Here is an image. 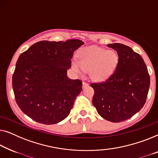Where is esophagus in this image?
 <instances>
[{"label":"esophagus","mask_w":158,"mask_h":158,"mask_svg":"<svg viewBox=\"0 0 158 158\" xmlns=\"http://www.w3.org/2000/svg\"><path fill=\"white\" fill-rule=\"evenodd\" d=\"M89 85L88 83H86L85 81H83V84H82V87L83 88H85L86 86H87Z\"/></svg>","instance_id":"1"}]
</instances>
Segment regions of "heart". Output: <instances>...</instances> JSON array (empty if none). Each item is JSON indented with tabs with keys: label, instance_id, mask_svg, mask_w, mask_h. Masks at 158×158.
Here are the masks:
<instances>
[{
	"label": "heart",
	"instance_id": "1",
	"mask_svg": "<svg viewBox=\"0 0 158 158\" xmlns=\"http://www.w3.org/2000/svg\"><path fill=\"white\" fill-rule=\"evenodd\" d=\"M79 62L73 61L75 72L82 74L90 71V77L94 81H102L112 74L118 62L114 51L98 47L84 48L79 53Z\"/></svg>",
	"mask_w": 158,
	"mask_h": 158
}]
</instances>
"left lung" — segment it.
Instances as JSON below:
<instances>
[{
	"label": "left lung",
	"mask_w": 158,
	"mask_h": 158,
	"mask_svg": "<svg viewBox=\"0 0 158 158\" xmlns=\"http://www.w3.org/2000/svg\"><path fill=\"white\" fill-rule=\"evenodd\" d=\"M117 51L118 63L105 81L92 83V103L102 117L112 123L128 119L143 108L150 87V75L142 56L122 44H108Z\"/></svg>",
	"instance_id": "1"
}]
</instances>
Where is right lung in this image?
Returning <instances> with one entry per match:
<instances>
[{
  "instance_id": "right-lung-1",
  "label": "right lung",
  "mask_w": 158,
  "mask_h": 158,
  "mask_svg": "<svg viewBox=\"0 0 158 158\" xmlns=\"http://www.w3.org/2000/svg\"><path fill=\"white\" fill-rule=\"evenodd\" d=\"M84 43L79 39L41 41L20 55L13 74L15 102L22 112L37 123L53 124L68 117L82 81L70 79L75 50Z\"/></svg>"
}]
</instances>
